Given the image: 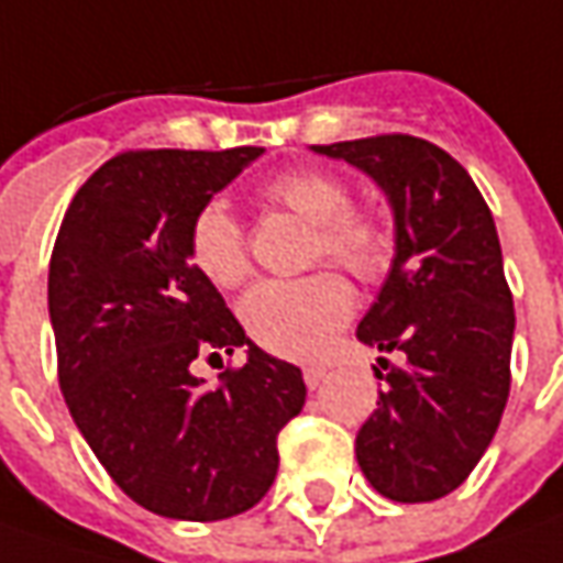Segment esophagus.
<instances>
[{"label":"esophagus","mask_w":563,"mask_h":563,"mask_svg":"<svg viewBox=\"0 0 563 563\" xmlns=\"http://www.w3.org/2000/svg\"><path fill=\"white\" fill-rule=\"evenodd\" d=\"M323 378H327V369H323V366H308V369H305V385H308L311 391L323 385Z\"/></svg>","instance_id":"esophagus-1"}]
</instances>
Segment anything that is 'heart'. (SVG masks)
I'll return each mask as SVG.
<instances>
[{
  "label": "heart",
  "mask_w": 563,
  "mask_h": 563,
  "mask_svg": "<svg viewBox=\"0 0 563 563\" xmlns=\"http://www.w3.org/2000/svg\"><path fill=\"white\" fill-rule=\"evenodd\" d=\"M262 200L311 224V265L332 262L357 280H378L394 255V233L373 209L347 206V185L327 169H292L262 187ZM190 258L209 283L240 286L250 274L243 228L221 200L190 221ZM354 313V292L339 274L258 283L240 305V320L267 351L311 361Z\"/></svg>",
  "instance_id": "b5f03b06"
}]
</instances>
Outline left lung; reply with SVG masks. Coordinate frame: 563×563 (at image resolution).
<instances>
[{"mask_svg":"<svg viewBox=\"0 0 563 563\" xmlns=\"http://www.w3.org/2000/svg\"><path fill=\"white\" fill-rule=\"evenodd\" d=\"M311 151L369 175L394 218L391 271L357 339L400 363L378 357L388 388L357 431V465L385 499H441L490 446L511 385L515 305L490 209L472 175L422 137Z\"/></svg>","mask_w":563,"mask_h":563,"instance_id":"8db88e82","label":"left lung"}]
</instances>
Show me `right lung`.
I'll return each mask as SVG.
<instances>
[{"label":"right lung","instance_id":"add662e5","mask_svg":"<svg viewBox=\"0 0 563 563\" xmlns=\"http://www.w3.org/2000/svg\"><path fill=\"white\" fill-rule=\"evenodd\" d=\"M120 153L76 190L48 265L57 376L73 422L129 499L175 521L252 508L277 434L305 407L301 369L271 357L190 258V221L262 156ZM247 347L206 386L189 363Z\"/></svg>","mask_w":563,"mask_h":563}]
</instances>
